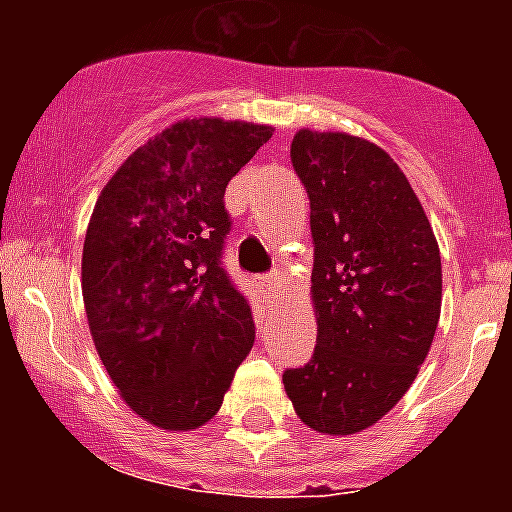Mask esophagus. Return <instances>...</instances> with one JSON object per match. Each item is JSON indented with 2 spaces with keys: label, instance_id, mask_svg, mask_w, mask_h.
Segmentation results:
<instances>
[{
  "label": "esophagus",
  "instance_id": "1",
  "mask_svg": "<svg viewBox=\"0 0 512 512\" xmlns=\"http://www.w3.org/2000/svg\"><path fill=\"white\" fill-rule=\"evenodd\" d=\"M261 289H264L266 297H277L284 289V277H279V274H269V277L261 279Z\"/></svg>",
  "mask_w": 512,
  "mask_h": 512
}]
</instances>
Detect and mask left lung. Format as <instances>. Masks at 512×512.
Returning <instances> with one entry per match:
<instances>
[{"instance_id":"obj_1","label":"left lung","mask_w":512,"mask_h":512,"mask_svg":"<svg viewBox=\"0 0 512 512\" xmlns=\"http://www.w3.org/2000/svg\"><path fill=\"white\" fill-rule=\"evenodd\" d=\"M292 166L310 197L315 354L282 377L325 436L359 433L418 377L441 318V253L408 176L377 143L302 128Z\"/></svg>"}]
</instances>
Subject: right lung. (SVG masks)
<instances>
[{
	"label": "right lung",
	"instance_id": "add662e5",
	"mask_svg": "<svg viewBox=\"0 0 512 512\" xmlns=\"http://www.w3.org/2000/svg\"><path fill=\"white\" fill-rule=\"evenodd\" d=\"M271 125L192 117L130 153L99 194L81 295L104 369L135 415L192 431L223 405L253 346L246 297L220 266L225 187Z\"/></svg>",
	"mask_w": 512,
	"mask_h": 512
}]
</instances>
